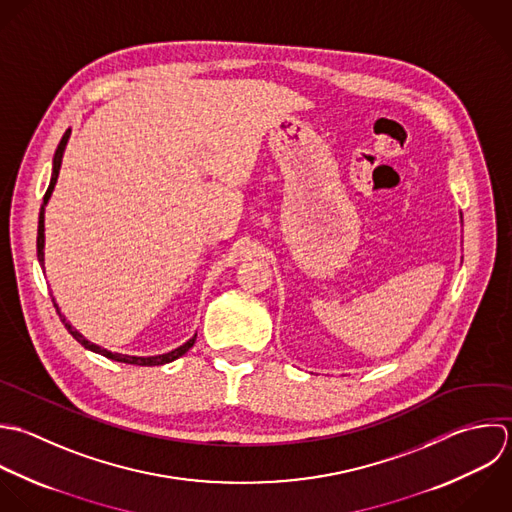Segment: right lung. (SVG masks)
Here are the masks:
<instances>
[{
	"instance_id": "add662e5",
	"label": "right lung",
	"mask_w": 512,
	"mask_h": 512,
	"mask_svg": "<svg viewBox=\"0 0 512 512\" xmlns=\"http://www.w3.org/2000/svg\"><path fill=\"white\" fill-rule=\"evenodd\" d=\"M67 139H69V129L63 133V137H61V141H59V145H57V151H55V157H53V173H51L49 187H47V191H45V195H43V205L49 201L51 191H53V187H55V181H57V175H59V169H61V159H63V151H65ZM43 205H41V211H39V223H37V259H39V263H41V265H43ZM53 305H55V303H53ZM55 311H57V315H59L61 323L65 325V329L69 331V335H71L77 343H81V347H85V349H89V351H93V353H99V355H103V357H107V359H111V361L127 363V365L155 367V365L171 363V361L179 359L181 355H185V353L193 347V343H195V339H197V337H193V339H189L185 345H181L179 349H175V351H171V353H165V355H157V357H131V355H119V353H111V351H105V349H101V347H97V345L89 343L83 335H79V333H77V331H75V329L65 321V317L59 313L57 305H55Z\"/></svg>"
}]
</instances>
